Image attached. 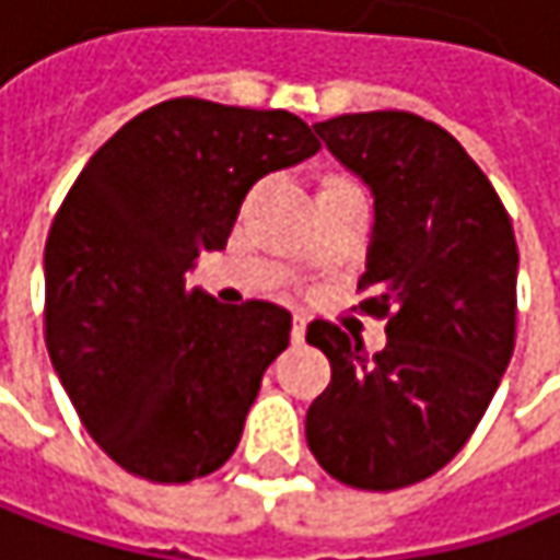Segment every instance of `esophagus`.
I'll list each match as a JSON object with an SVG mask.
<instances>
[{
  "label": "esophagus",
  "mask_w": 560,
  "mask_h": 560,
  "mask_svg": "<svg viewBox=\"0 0 560 560\" xmlns=\"http://www.w3.org/2000/svg\"><path fill=\"white\" fill-rule=\"evenodd\" d=\"M305 340V315H293V343Z\"/></svg>",
  "instance_id": "esophagus-1"
}]
</instances>
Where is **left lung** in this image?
Listing matches in <instances>:
<instances>
[{"label":"left lung","instance_id":"left-lung-1","mask_svg":"<svg viewBox=\"0 0 560 560\" xmlns=\"http://www.w3.org/2000/svg\"><path fill=\"white\" fill-rule=\"evenodd\" d=\"M315 133L373 190L360 308L388 315V343L370 357L338 325H308L331 382L305 440L331 478L395 491L440 471L485 418L513 357L520 252L498 190L443 127L370 110Z\"/></svg>","mask_w":560,"mask_h":560}]
</instances>
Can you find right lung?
I'll use <instances>...</instances> for the list:
<instances>
[{"mask_svg":"<svg viewBox=\"0 0 560 560\" xmlns=\"http://www.w3.org/2000/svg\"><path fill=\"white\" fill-rule=\"evenodd\" d=\"M318 140L290 110L172 98L92 155L44 248L47 353L101 450L159 485L217 471L242 440L264 370L290 343L273 302L187 290L252 184Z\"/></svg>","mask_w":560,"mask_h":560,"instance_id":"obj_1","label":"right lung"}]
</instances>
